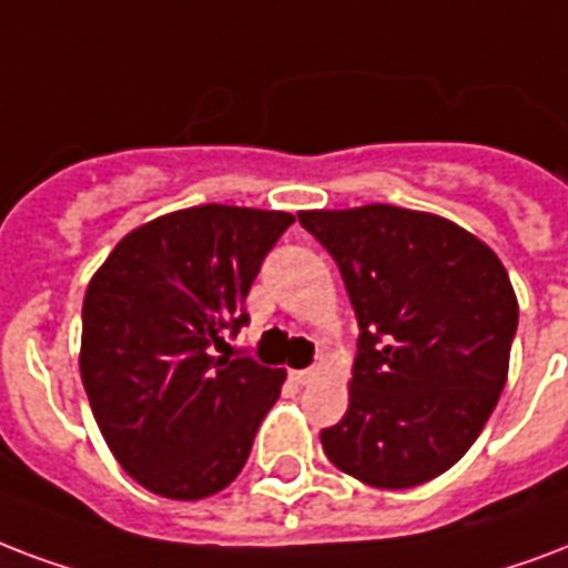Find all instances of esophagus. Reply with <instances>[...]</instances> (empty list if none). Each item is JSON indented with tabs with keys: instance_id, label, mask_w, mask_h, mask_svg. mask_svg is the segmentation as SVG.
I'll return each mask as SVG.
<instances>
[{
	"instance_id": "esophagus-1",
	"label": "esophagus",
	"mask_w": 568,
	"mask_h": 568,
	"mask_svg": "<svg viewBox=\"0 0 568 568\" xmlns=\"http://www.w3.org/2000/svg\"><path fill=\"white\" fill-rule=\"evenodd\" d=\"M315 375H318V372H315V369H297V372H292V381H294V384H301V387H303V384H310V381H313Z\"/></svg>"
}]
</instances>
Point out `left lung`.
<instances>
[{"instance_id": "1", "label": "left lung", "mask_w": 568, "mask_h": 568, "mask_svg": "<svg viewBox=\"0 0 568 568\" xmlns=\"http://www.w3.org/2000/svg\"><path fill=\"white\" fill-rule=\"evenodd\" d=\"M333 255L361 339L348 410L322 447L342 474L414 488L465 456L491 417L518 327L491 246L453 220L396 205L301 211Z\"/></svg>"}]
</instances>
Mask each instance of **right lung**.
<instances>
[{"label":"right lung","instance_id":"1","mask_svg":"<svg viewBox=\"0 0 568 568\" xmlns=\"http://www.w3.org/2000/svg\"><path fill=\"white\" fill-rule=\"evenodd\" d=\"M292 223L258 207L172 211L121 237L85 288L82 387L112 456L154 495L223 491L280 399L285 372L226 354V333L250 322V285Z\"/></svg>","mask_w":568,"mask_h":568}]
</instances>
